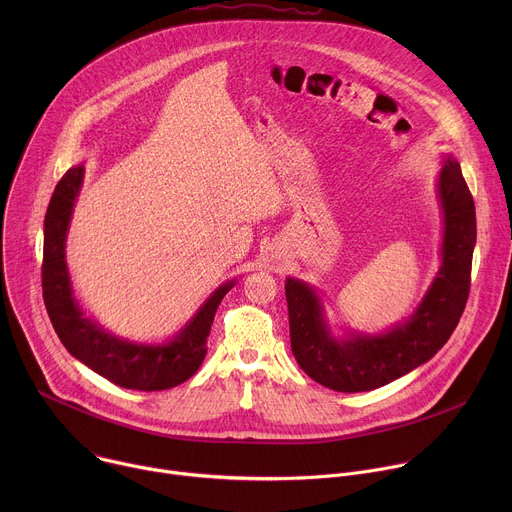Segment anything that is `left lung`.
I'll return each instance as SVG.
<instances>
[{
	"instance_id": "left-lung-1",
	"label": "left lung",
	"mask_w": 512,
	"mask_h": 512,
	"mask_svg": "<svg viewBox=\"0 0 512 512\" xmlns=\"http://www.w3.org/2000/svg\"><path fill=\"white\" fill-rule=\"evenodd\" d=\"M437 196L444 210L442 267L411 318L389 332L332 336L316 289L285 279L291 352L316 383L340 393L379 389L427 362L456 330L470 294L476 210L452 156L437 178Z\"/></svg>"
}]
</instances>
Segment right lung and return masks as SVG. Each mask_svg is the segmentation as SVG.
<instances>
[{
    "instance_id": "1",
    "label": "right lung",
    "mask_w": 512,
    "mask_h": 512,
    "mask_svg": "<svg viewBox=\"0 0 512 512\" xmlns=\"http://www.w3.org/2000/svg\"><path fill=\"white\" fill-rule=\"evenodd\" d=\"M85 168H70L56 184L44 218L42 294L50 322L64 348L107 381L135 391H164L188 381L206 356V338L218 304L235 279L214 289L194 318L166 344H137L105 332L85 318L72 296L64 261L66 231Z\"/></svg>"
}]
</instances>
